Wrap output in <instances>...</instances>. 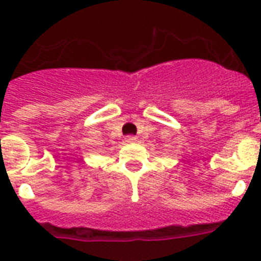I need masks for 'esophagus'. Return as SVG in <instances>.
I'll list each match as a JSON object with an SVG mask.
<instances>
[{"label": "esophagus", "mask_w": 261, "mask_h": 261, "mask_svg": "<svg viewBox=\"0 0 261 261\" xmlns=\"http://www.w3.org/2000/svg\"><path fill=\"white\" fill-rule=\"evenodd\" d=\"M125 141L126 143H136V141H137V139H136L135 136H126Z\"/></svg>", "instance_id": "obj_1"}]
</instances>
